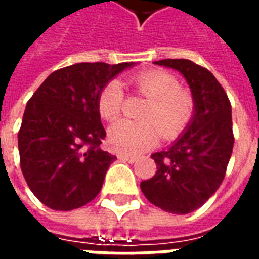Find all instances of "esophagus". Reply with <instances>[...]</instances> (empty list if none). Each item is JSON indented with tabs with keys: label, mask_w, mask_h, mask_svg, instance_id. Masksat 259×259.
Wrapping results in <instances>:
<instances>
[{
	"label": "esophagus",
	"mask_w": 259,
	"mask_h": 259,
	"mask_svg": "<svg viewBox=\"0 0 259 259\" xmlns=\"http://www.w3.org/2000/svg\"><path fill=\"white\" fill-rule=\"evenodd\" d=\"M119 159H122V161H127V162L133 163L136 161V157L133 155H127V154H119L118 155Z\"/></svg>",
	"instance_id": "esophagus-1"
}]
</instances>
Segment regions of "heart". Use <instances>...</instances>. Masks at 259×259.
<instances>
[{
  "label": "heart",
  "instance_id": "b5f03b06",
  "mask_svg": "<svg viewBox=\"0 0 259 259\" xmlns=\"http://www.w3.org/2000/svg\"><path fill=\"white\" fill-rule=\"evenodd\" d=\"M130 90L150 100L141 112L143 122H119L109 129L108 143L113 151L140 154L157 146L161 137L175 140L190 126L195 113V98L180 85L179 79L168 70L151 69L133 76ZM126 104L122 84L111 80L102 87L97 108L107 122H116Z\"/></svg>",
  "mask_w": 259,
  "mask_h": 259
}]
</instances>
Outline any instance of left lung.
<instances>
[{
  "label": "left lung",
  "instance_id": "1",
  "mask_svg": "<svg viewBox=\"0 0 259 259\" xmlns=\"http://www.w3.org/2000/svg\"><path fill=\"white\" fill-rule=\"evenodd\" d=\"M157 65L179 70L195 98L189 129L168 150L152 154L157 172L140 189L151 204L185 215L209 200L226 175L233 151L232 105L226 91L204 66L189 59H162Z\"/></svg>",
  "mask_w": 259,
  "mask_h": 259
}]
</instances>
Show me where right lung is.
I'll list each match as a JSON object with an SVG mask.
<instances>
[{
	"instance_id": "add662e5",
	"label": "right lung",
	"mask_w": 259,
	"mask_h": 259,
	"mask_svg": "<svg viewBox=\"0 0 259 259\" xmlns=\"http://www.w3.org/2000/svg\"><path fill=\"white\" fill-rule=\"evenodd\" d=\"M132 64L81 62L58 69L27 101L18 133L20 169L33 194L55 211L96 198L115 155L97 108L98 93Z\"/></svg>"
}]
</instances>
